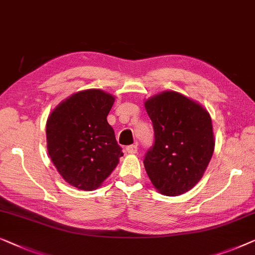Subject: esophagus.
I'll return each mask as SVG.
<instances>
[{
	"label": "esophagus",
	"instance_id": "obj_1",
	"mask_svg": "<svg viewBox=\"0 0 255 255\" xmlns=\"http://www.w3.org/2000/svg\"><path fill=\"white\" fill-rule=\"evenodd\" d=\"M126 150H127L128 153H130V155H135V153L137 152V145H136V144L128 145L127 148H126Z\"/></svg>",
	"mask_w": 255,
	"mask_h": 255
}]
</instances>
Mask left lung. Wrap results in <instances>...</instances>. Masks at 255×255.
Wrapping results in <instances>:
<instances>
[{"label": "left lung", "instance_id": "8db88e82", "mask_svg": "<svg viewBox=\"0 0 255 255\" xmlns=\"http://www.w3.org/2000/svg\"><path fill=\"white\" fill-rule=\"evenodd\" d=\"M144 107L155 130V144L143 162L146 174L160 194H184L201 180L213 157L210 114L198 102L171 90L150 97Z\"/></svg>", "mask_w": 255, "mask_h": 255}]
</instances>
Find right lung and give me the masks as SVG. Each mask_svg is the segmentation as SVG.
<instances>
[{
  "mask_svg": "<svg viewBox=\"0 0 255 255\" xmlns=\"http://www.w3.org/2000/svg\"><path fill=\"white\" fill-rule=\"evenodd\" d=\"M116 98L99 89L78 91L48 116L46 137L49 158L68 184L95 191L124 156L107 123Z\"/></svg>",
  "mask_w": 255,
  "mask_h": 255,
  "instance_id": "obj_1",
  "label": "right lung"
}]
</instances>
